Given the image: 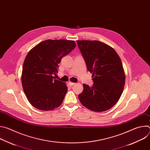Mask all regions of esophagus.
<instances>
[{
    "instance_id": "34e87169",
    "label": "esophagus",
    "mask_w": 150,
    "mask_h": 150,
    "mask_svg": "<svg viewBox=\"0 0 150 150\" xmlns=\"http://www.w3.org/2000/svg\"><path fill=\"white\" fill-rule=\"evenodd\" d=\"M69 85L71 87V86H73V85H75V83H74V82H72L69 81Z\"/></svg>"
}]
</instances>
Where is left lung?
<instances>
[{
    "mask_svg": "<svg viewBox=\"0 0 150 150\" xmlns=\"http://www.w3.org/2000/svg\"><path fill=\"white\" fill-rule=\"evenodd\" d=\"M78 47L93 74L92 87L83 84L78 96L81 103L96 112L111 109L119 101L124 89L125 74L116 52L110 46L97 40H77Z\"/></svg>",
    "mask_w": 150,
    "mask_h": 150,
    "instance_id": "left-lung-1",
    "label": "left lung"
}]
</instances>
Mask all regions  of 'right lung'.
I'll list each match as a JSON object with an SVG mask.
<instances>
[{"instance_id": "right-lung-1", "label": "right lung", "mask_w": 150, "mask_h": 150, "mask_svg": "<svg viewBox=\"0 0 150 150\" xmlns=\"http://www.w3.org/2000/svg\"><path fill=\"white\" fill-rule=\"evenodd\" d=\"M76 46L74 40H47L30 50L24 62L21 81L25 96L35 108L49 111L62 103L68 87L53 76L58 64Z\"/></svg>"}]
</instances>
